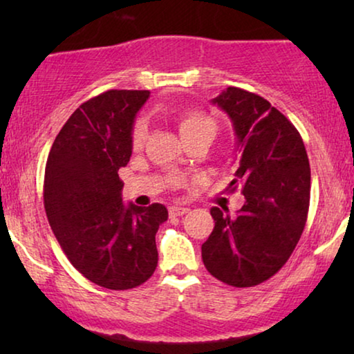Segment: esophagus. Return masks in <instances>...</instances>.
Segmentation results:
<instances>
[{
    "label": "esophagus",
    "instance_id": "obj_1",
    "mask_svg": "<svg viewBox=\"0 0 354 354\" xmlns=\"http://www.w3.org/2000/svg\"><path fill=\"white\" fill-rule=\"evenodd\" d=\"M190 211L188 207H182V206H171L169 207V214L171 216H183Z\"/></svg>",
    "mask_w": 354,
    "mask_h": 354
}]
</instances>
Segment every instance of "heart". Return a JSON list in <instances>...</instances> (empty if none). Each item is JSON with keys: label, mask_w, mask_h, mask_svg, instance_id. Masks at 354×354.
I'll return each mask as SVG.
<instances>
[{"label": "heart", "mask_w": 354, "mask_h": 354, "mask_svg": "<svg viewBox=\"0 0 354 354\" xmlns=\"http://www.w3.org/2000/svg\"><path fill=\"white\" fill-rule=\"evenodd\" d=\"M178 130L183 140H188L192 137L201 133H209L214 137L216 132V120L201 111L196 109H188L185 113L178 115ZM148 132V124L143 118L135 120L133 129H132V145L135 148L142 147Z\"/></svg>", "instance_id": "heart-1"}]
</instances>
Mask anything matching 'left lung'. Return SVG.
<instances>
[{
    "label": "left lung",
    "instance_id": "obj_1",
    "mask_svg": "<svg viewBox=\"0 0 354 354\" xmlns=\"http://www.w3.org/2000/svg\"><path fill=\"white\" fill-rule=\"evenodd\" d=\"M229 115L239 167L227 190L241 188L245 205L230 217L211 207L209 239L201 246L207 272L232 287H254L292 256L308 219L311 169L301 135L263 96L229 86L212 100Z\"/></svg>",
    "mask_w": 354,
    "mask_h": 354
}]
</instances>
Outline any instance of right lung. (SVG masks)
<instances>
[{"label":"right lung","mask_w":354,"mask_h":354,"mask_svg":"<svg viewBox=\"0 0 354 354\" xmlns=\"http://www.w3.org/2000/svg\"><path fill=\"white\" fill-rule=\"evenodd\" d=\"M148 90H108L62 125L48 154L43 200L67 259L100 287L129 290L158 266L156 232L166 206L124 205L119 169L132 156L135 115Z\"/></svg>","instance_id":"1"}]
</instances>
